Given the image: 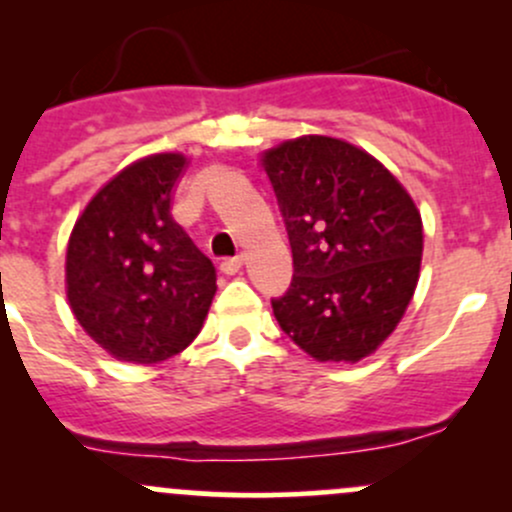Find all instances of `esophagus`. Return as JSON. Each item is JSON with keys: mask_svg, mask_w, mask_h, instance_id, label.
Returning a JSON list of instances; mask_svg holds the SVG:
<instances>
[{"mask_svg": "<svg viewBox=\"0 0 512 512\" xmlns=\"http://www.w3.org/2000/svg\"><path fill=\"white\" fill-rule=\"evenodd\" d=\"M240 267H242V257L240 255L225 257V260L220 262V272H223V275H237V272H240Z\"/></svg>", "mask_w": 512, "mask_h": 512, "instance_id": "1", "label": "esophagus"}]
</instances>
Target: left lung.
<instances>
[{"instance_id":"8db88e82","label":"left lung","mask_w":512,"mask_h":512,"mask_svg":"<svg viewBox=\"0 0 512 512\" xmlns=\"http://www.w3.org/2000/svg\"><path fill=\"white\" fill-rule=\"evenodd\" d=\"M294 275L272 299L282 332L317 361H359L404 317L423 227L404 185L347 141L304 136L262 156Z\"/></svg>"}]
</instances>
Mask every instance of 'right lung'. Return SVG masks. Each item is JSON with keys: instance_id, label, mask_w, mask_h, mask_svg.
Returning a JSON list of instances; mask_svg holds the SVG:
<instances>
[{"instance_id": "obj_1", "label": "right lung", "mask_w": 512, "mask_h": 512, "mask_svg": "<svg viewBox=\"0 0 512 512\" xmlns=\"http://www.w3.org/2000/svg\"><path fill=\"white\" fill-rule=\"evenodd\" d=\"M185 168L158 153L123 168L76 220L66 294L96 344L121 361L156 364L198 337L215 297V267L170 215Z\"/></svg>"}]
</instances>
